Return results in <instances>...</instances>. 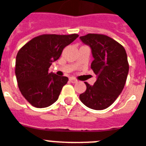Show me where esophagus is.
Returning <instances> with one entry per match:
<instances>
[{"label": "esophagus", "instance_id": "esophagus-1", "mask_svg": "<svg viewBox=\"0 0 146 146\" xmlns=\"http://www.w3.org/2000/svg\"><path fill=\"white\" fill-rule=\"evenodd\" d=\"M70 81L72 83H76V82H77L76 79L75 78H73V77L70 78Z\"/></svg>", "mask_w": 146, "mask_h": 146}]
</instances>
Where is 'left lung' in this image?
I'll return each instance as SVG.
<instances>
[{"label": "left lung", "mask_w": 146, "mask_h": 146, "mask_svg": "<svg viewBox=\"0 0 146 146\" xmlns=\"http://www.w3.org/2000/svg\"><path fill=\"white\" fill-rule=\"evenodd\" d=\"M90 46L94 57L91 68L98 76L94 85L85 82L86 90L79 99L88 107L102 110L111 106L121 93L129 71L126 51L110 36L88 34L80 36Z\"/></svg>", "instance_id": "obj_1"}]
</instances>
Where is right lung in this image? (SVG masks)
Instances as JSON below:
<instances>
[{
    "instance_id": "obj_1",
    "label": "right lung",
    "mask_w": 146,
    "mask_h": 146,
    "mask_svg": "<svg viewBox=\"0 0 146 146\" xmlns=\"http://www.w3.org/2000/svg\"><path fill=\"white\" fill-rule=\"evenodd\" d=\"M78 36L76 34H42L18 52L15 69L18 86L32 106L45 108L58 100L68 78L48 73V68L60 58L63 49Z\"/></svg>"
}]
</instances>
